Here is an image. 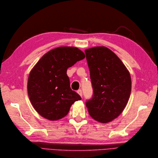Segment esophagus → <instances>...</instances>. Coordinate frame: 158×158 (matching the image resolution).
Instances as JSON below:
<instances>
[{
	"label": "esophagus",
	"instance_id": "1",
	"mask_svg": "<svg viewBox=\"0 0 158 158\" xmlns=\"http://www.w3.org/2000/svg\"><path fill=\"white\" fill-rule=\"evenodd\" d=\"M77 93H78L80 96H82V95H83V92H82V90H81V89H79V90H77Z\"/></svg>",
	"mask_w": 158,
	"mask_h": 158
}]
</instances>
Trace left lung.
<instances>
[{
	"instance_id": "8db88e82",
	"label": "left lung",
	"mask_w": 158,
	"mask_h": 158,
	"mask_svg": "<svg viewBox=\"0 0 158 158\" xmlns=\"http://www.w3.org/2000/svg\"><path fill=\"white\" fill-rule=\"evenodd\" d=\"M85 53L93 88L85 105L93 119L109 122L122 113L128 101L130 75L118 57L105 47L88 49Z\"/></svg>"
}]
</instances>
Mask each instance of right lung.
Listing matches in <instances>:
<instances>
[{"label": "right lung", "mask_w": 158, "mask_h": 158, "mask_svg": "<svg viewBox=\"0 0 158 158\" xmlns=\"http://www.w3.org/2000/svg\"><path fill=\"white\" fill-rule=\"evenodd\" d=\"M85 58L74 47H60L43 56L28 77V94L35 109L49 120L66 116L70 106L81 99L70 88L67 69Z\"/></svg>", "instance_id": "add662e5"}]
</instances>
